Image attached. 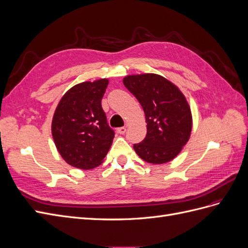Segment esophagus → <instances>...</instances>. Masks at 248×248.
I'll return each instance as SVG.
<instances>
[{
  "label": "esophagus",
  "mask_w": 248,
  "mask_h": 248,
  "mask_svg": "<svg viewBox=\"0 0 248 248\" xmlns=\"http://www.w3.org/2000/svg\"><path fill=\"white\" fill-rule=\"evenodd\" d=\"M126 130H127V128H126L125 126H123V127H119V128L117 129L118 133H120V134H124V133L126 132Z\"/></svg>",
  "instance_id": "obj_1"
}]
</instances>
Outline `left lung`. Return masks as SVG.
I'll use <instances>...</instances> for the list:
<instances>
[{
  "label": "left lung",
  "instance_id": "obj_1",
  "mask_svg": "<svg viewBox=\"0 0 248 248\" xmlns=\"http://www.w3.org/2000/svg\"><path fill=\"white\" fill-rule=\"evenodd\" d=\"M123 82L146 116V138L133 145L138 155L158 164L175 158L191 132V111L184 95L170 81L153 73L126 77Z\"/></svg>",
  "mask_w": 248,
  "mask_h": 248
}]
</instances>
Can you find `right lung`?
<instances>
[{
  "label": "right lung",
  "instance_id": "1",
  "mask_svg": "<svg viewBox=\"0 0 248 248\" xmlns=\"http://www.w3.org/2000/svg\"><path fill=\"white\" fill-rule=\"evenodd\" d=\"M108 80L102 78L72 87L55 111L51 133L64 160L82 170L99 166L115 137L101 107Z\"/></svg>",
  "mask_w": 248,
  "mask_h": 248
}]
</instances>
